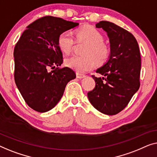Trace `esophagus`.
<instances>
[{
    "label": "esophagus",
    "instance_id": "obj_1",
    "mask_svg": "<svg viewBox=\"0 0 157 157\" xmlns=\"http://www.w3.org/2000/svg\"><path fill=\"white\" fill-rule=\"evenodd\" d=\"M76 76H77V78L78 79H82L84 78H85V75L83 74H81V73H79V72H77L76 73Z\"/></svg>",
    "mask_w": 157,
    "mask_h": 157
}]
</instances>
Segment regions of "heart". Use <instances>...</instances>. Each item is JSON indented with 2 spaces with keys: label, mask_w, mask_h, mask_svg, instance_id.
Returning <instances> with one entry per match:
<instances>
[{
  "label": "heart",
  "mask_w": 157,
  "mask_h": 157,
  "mask_svg": "<svg viewBox=\"0 0 157 157\" xmlns=\"http://www.w3.org/2000/svg\"><path fill=\"white\" fill-rule=\"evenodd\" d=\"M79 41L87 43L85 48V56H74L65 60V64L78 72H85L93 69L96 60L98 63H103L107 60L109 55V50L103 43V37L95 28L90 26H83L76 31ZM75 40L71 33L63 32L59 35L58 46L65 54H69L73 49Z\"/></svg>",
  "instance_id": "heart-1"
}]
</instances>
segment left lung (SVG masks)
<instances>
[{
    "mask_svg": "<svg viewBox=\"0 0 157 157\" xmlns=\"http://www.w3.org/2000/svg\"><path fill=\"white\" fill-rule=\"evenodd\" d=\"M96 28L107 33L110 52L107 61L96 70L105 78L92 76L95 87L87 97L98 111L114 115L124 109L140 88V48L133 35L113 23L102 21Z\"/></svg>",
    "mask_w": 157,
    "mask_h": 157,
    "instance_id": "left-lung-1",
    "label": "left lung"
}]
</instances>
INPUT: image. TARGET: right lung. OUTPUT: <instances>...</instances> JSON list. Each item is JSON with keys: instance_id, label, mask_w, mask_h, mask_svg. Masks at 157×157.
Here are the masks:
<instances>
[{"instance_id": "1", "label": "right lung", "mask_w": 157, "mask_h": 157, "mask_svg": "<svg viewBox=\"0 0 157 157\" xmlns=\"http://www.w3.org/2000/svg\"><path fill=\"white\" fill-rule=\"evenodd\" d=\"M78 23L45 16L27 26L14 49V78L17 89L30 108L39 112L52 109L63 95L65 87L76 78L63 64L58 46L62 33L77 27Z\"/></svg>"}]
</instances>
